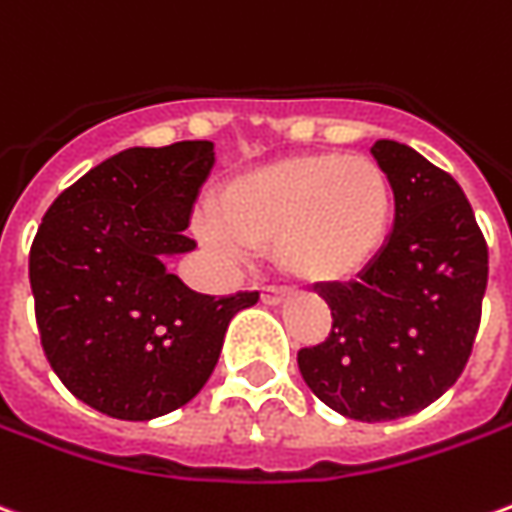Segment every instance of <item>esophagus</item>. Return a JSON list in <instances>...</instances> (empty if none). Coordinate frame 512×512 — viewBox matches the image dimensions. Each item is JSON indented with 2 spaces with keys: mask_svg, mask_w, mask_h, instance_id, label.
Instances as JSON below:
<instances>
[{
  "mask_svg": "<svg viewBox=\"0 0 512 512\" xmlns=\"http://www.w3.org/2000/svg\"><path fill=\"white\" fill-rule=\"evenodd\" d=\"M288 288H280V285H266L263 291H260V299L266 302V305H280L282 299H288Z\"/></svg>",
  "mask_w": 512,
  "mask_h": 512,
  "instance_id": "34e87169",
  "label": "esophagus"
}]
</instances>
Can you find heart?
<instances>
[{"mask_svg":"<svg viewBox=\"0 0 512 512\" xmlns=\"http://www.w3.org/2000/svg\"><path fill=\"white\" fill-rule=\"evenodd\" d=\"M391 221L393 185L374 157L310 152L232 177L199 232L230 260L274 244L285 274L341 282L380 255Z\"/></svg>","mask_w":512,"mask_h":512,"instance_id":"obj_1","label":"heart"}]
</instances>
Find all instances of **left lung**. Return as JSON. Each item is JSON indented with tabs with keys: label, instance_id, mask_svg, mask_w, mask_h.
<instances>
[{
	"label": "left lung",
	"instance_id": "left-lung-1",
	"mask_svg": "<svg viewBox=\"0 0 512 512\" xmlns=\"http://www.w3.org/2000/svg\"><path fill=\"white\" fill-rule=\"evenodd\" d=\"M393 185V230L357 280L324 282L327 341L299 349L307 388L355 421L413 416L463 374L480 330L488 244L452 174L416 149L377 141Z\"/></svg>",
	"mask_w": 512,
	"mask_h": 512
}]
</instances>
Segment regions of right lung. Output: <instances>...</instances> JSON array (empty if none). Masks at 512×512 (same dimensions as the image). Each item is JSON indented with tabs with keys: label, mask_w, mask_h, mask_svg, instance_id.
<instances>
[{
	"label": "right lung",
	"mask_w": 512,
	"mask_h": 512,
	"mask_svg": "<svg viewBox=\"0 0 512 512\" xmlns=\"http://www.w3.org/2000/svg\"><path fill=\"white\" fill-rule=\"evenodd\" d=\"M213 163L210 141L124 149L57 196L32 241L46 360L105 416L149 421L188 405L219 363L232 316L260 296L216 299L166 268L196 246L182 230Z\"/></svg>",
	"instance_id": "add662e5"
}]
</instances>
